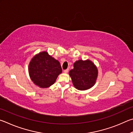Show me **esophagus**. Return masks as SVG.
Returning <instances> with one entry per match:
<instances>
[{"label":"esophagus","mask_w":133,"mask_h":133,"mask_svg":"<svg viewBox=\"0 0 133 133\" xmlns=\"http://www.w3.org/2000/svg\"><path fill=\"white\" fill-rule=\"evenodd\" d=\"M68 71H69V69H65V70L64 71V73H68Z\"/></svg>","instance_id":"obj_1"}]
</instances>
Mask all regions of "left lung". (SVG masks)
<instances>
[{
	"instance_id": "left-lung-1",
	"label": "left lung",
	"mask_w": 133,
	"mask_h": 133,
	"mask_svg": "<svg viewBox=\"0 0 133 133\" xmlns=\"http://www.w3.org/2000/svg\"><path fill=\"white\" fill-rule=\"evenodd\" d=\"M73 84L76 89L83 90L95 85L97 76V69L89 60H79L74 64V69L69 71Z\"/></svg>"
}]
</instances>
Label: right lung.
<instances>
[{"label":"right lung","instance_id":"add662e5","mask_svg":"<svg viewBox=\"0 0 133 133\" xmlns=\"http://www.w3.org/2000/svg\"><path fill=\"white\" fill-rule=\"evenodd\" d=\"M29 71L32 82L39 87L45 88L54 83L62 70L59 61L44 51L32 58Z\"/></svg>","mask_w":133,"mask_h":133}]
</instances>
